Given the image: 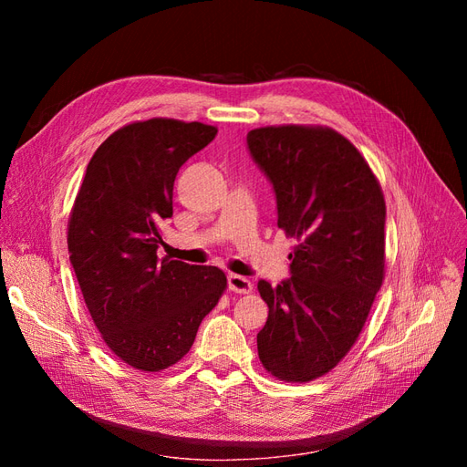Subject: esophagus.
Listing matches in <instances>:
<instances>
[{
  "label": "esophagus",
  "mask_w": 467,
  "mask_h": 467,
  "mask_svg": "<svg viewBox=\"0 0 467 467\" xmlns=\"http://www.w3.org/2000/svg\"><path fill=\"white\" fill-rule=\"evenodd\" d=\"M228 288L235 294H249L253 290V285H251V280H247L245 276L230 275L228 276Z\"/></svg>",
  "instance_id": "obj_1"
}]
</instances>
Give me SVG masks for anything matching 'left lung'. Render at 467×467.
<instances>
[{
    "label": "left lung",
    "mask_w": 467,
    "mask_h": 467,
    "mask_svg": "<svg viewBox=\"0 0 467 467\" xmlns=\"http://www.w3.org/2000/svg\"><path fill=\"white\" fill-rule=\"evenodd\" d=\"M247 146L275 187L278 228L298 242L292 276L257 285L268 306L259 358L276 379L304 384L333 370L368 319L386 275L384 192L329 126H263Z\"/></svg>",
    "instance_id": "1"
}]
</instances>
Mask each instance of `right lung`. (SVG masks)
<instances>
[{
    "mask_svg": "<svg viewBox=\"0 0 467 467\" xmlns=\"http://www.w3.org/2000/svg\"><path fill=\"white\" fill-rule=\"evenodd\" d=\"M216 126L136 120L97 148L67 220V251L105 345L140 372H161L191 350L228 288L218 266L160 259L181 165Z\"/></svg>",
    "mask_w": 467,
    "mask_h": 467,
    "instance_id": "add662e5",
    "label": "right lung"
}]
</instances>
